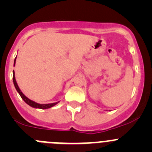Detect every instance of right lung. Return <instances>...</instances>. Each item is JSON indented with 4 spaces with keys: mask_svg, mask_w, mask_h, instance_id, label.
<instances>
[{
    "mask_svg": "<svg viewBox=\"0 0 152 152\" xmlns=\"http://www.w3.org/2000/svg\"><path fill=\"white\" fill-rule=\"evenodd\" d=\"M15 60H16V58H15ZM13 82H14V85H15V88H16L17 91L19 93L20 96H21V98L23 99V101L26 102V103L28 104L29 106H31V107H34V108H39V109H48V108H50V107H52L53 106L56 105V104L58 103V102H56V103L46 104H40L36 103V102H33V101L30 100V99H28V98H27L26 96L25 95H24L23 93L20 91V90L19 87H18V84H17V82H16V80H15V73H14V71H13Z\"/></svg>",
    "mask_w": 152,
    "mask_h": 152,
    "instance_id": "obj_1",
    "label": "right lung"
}]
</instances>
